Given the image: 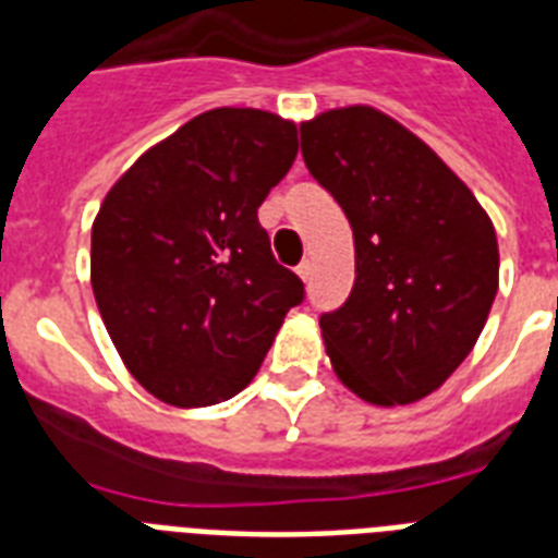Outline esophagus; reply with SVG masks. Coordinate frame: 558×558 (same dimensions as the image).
I'll list each match as a JSON object with an SVG mask.
<instances>
[{"label": "esophagus", "mask_w": 558, "mask_h": 558, "mask_svg": "<svg viewBox=\"0 0 558 558\" xmlns=\"http://www.w3.org/2000/svg\"><path fill=\"white\" fill-rule=\"evenodd\" d=\"M313 260H310V257H304V260H301V266H298V278L301 280H310L313 278Z\"/></svg>", "instance_id": "esophagus-1"}]
</instances>
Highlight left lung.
Listing matches in <instances>:
<instances>
[{
  "label": "left lung",
  "instance_id": "8db88e82",
  "mask_svg": "<svg viewBox=\"0 0 558 558\" xmlns=\"http://www.w3.org/2000/svg\"><path fill=\"white\" fill-rule=\"evenodd\" d=\"M313 179L353 228L356 280L322 339L344 388L408 405L458 371L498 292V236L466 182L408 126L373 107L301 124Z\"/></svg>",
  "mask_w": 558,
  "mask_h": 558
}]
</instances>
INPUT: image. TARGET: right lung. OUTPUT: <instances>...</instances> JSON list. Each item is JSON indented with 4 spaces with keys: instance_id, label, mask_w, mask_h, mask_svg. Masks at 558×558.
<instances>
[{
    "instance_id": "1",
    "label": "right lung",
    "mask_w": 558,
    "mask_h": 558,
    "mask_svg": "<svg viewBox=\"0 0 558 558\" xmlns=\"http://www.w3.org/2000/svg\"><path fill=\"white\" fill-rule=\"evenodd\" d=\"M295 156V121L208 109L142 153L100 202L92 292L126 371L161 402L205 408L240 393L304 301L257 222Z\"/></svg>"
}]
</instances>
